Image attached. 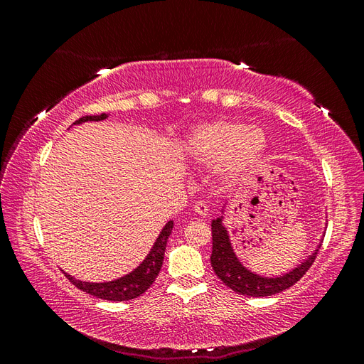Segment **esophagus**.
Listing matches in <instances>:
<instances>
[{
	"mask_svg": "<svg viewBox=\"0 0 364 364\" xmlns=\"http://www.w3.org/2000/svg\"><path fill=\"white\" fill-rule=\"evenodd\" d=\"M193 208H194V211H196L197 214H199L200 217L208 215V211H209V209H208V205H206L205 202H196Z\"/></svg>",
	"mask_w": 364,
	"mask_h": 364,
	"instance_id": "esophagus-1",
	"label": "esophagus"
}]
</instances>
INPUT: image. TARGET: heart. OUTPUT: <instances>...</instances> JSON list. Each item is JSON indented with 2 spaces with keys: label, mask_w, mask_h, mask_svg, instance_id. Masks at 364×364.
Returning a JSON list of instances; mask_svg holds the SVG:
<instances>
[{
  "label": "heart",
  "mask_w": 364,
  "mask_h": 364,
  "mask_svg": "<svg viewBox=\"0 0 364 364\" xmlns=\"http://www.w3.org/2000/svg\"><path fill=\"white\" fill-rule=\"evenodd\" d=\"M267 138L262 129L232 119H217L197 127L186 141V155L203 165L222 164L225 179H234L255 165L266 153Z\"/></svg>",
  "instance_id": "b5f03b06"
}]
</instances>
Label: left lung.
Returning <instances> with one entry per match:
<instances>
[{
    "label": "left lung",
    "instance_id": "8db88e82",
    "mask_svg": "<svg viewBox=\"0 0 364 364\" xmlns=\"http://www.w3.org/2000/svg\"><path fill=\"white\" fill-rule=\"evenodd\" d=\"M228 202L222 208V215L214 218L211 223L213 229V253H211V264L217 277L223 281L225 285L232 289L238 294L252 296V297H266L281 293L290 289L293 284L299 281L306 270L313 266L316 259L317 250L321 249L318 243L316 250L310 257L305 258L301 264H297L290 272L281 274V277H261V274L249 270L243 262L237 257V253L232 247L228 228L225 226V208Z\"/></svg>",
    "mask_w": 364,
    "mask_h": 364
}]
</instances>
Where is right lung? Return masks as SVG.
I'll return each mask as SVG.
<instances>
[{"mask_svg":"<svg viewBox=\"0 0 364 364\" xmlns=\"http://www.w3.org/2000/svg\"><path fill=\"white\" fill-rule=\"evenodd\" d=\"M107 115L109 114L86 115L77 119L74 124L87 123V121H102V119H106ZM173 226H174L173 220H170V222L162 228L155 241V245H153V247L147 253V257L142 259V262L136 269L124 274V277L114 281H107V282H86V281L75 279L74 277H71V274L63 272L65 277H67L77 289H80L82 291L91 296L100 297V299H105V301L123 302V301L135 299V297L141 296L153 282H155L156 277L159 274L162 261H164L165 247H167V241H168V237L171 235Z\"/></svg>","mask_w":364,"mask_h":364,"instance_id":"add662e5","label":"right lung"}]
</instances>
